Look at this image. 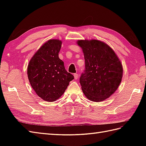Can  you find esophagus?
<instances>
[{"label":"esophagus","instance_id":"1","mask_svg":"<svg viewBox=\"0 0 146 146\" xmlns=\"http://www.w3.org/2000/svg\"><path fill=\"white\" fill-rule=\"evenodd\" d=\"M74 78H75V80L78 79V74H77V73L74 74Z\"/></svg>","mask_w":146,"mask_h":146}]
</instances>
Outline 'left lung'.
Instances as JSON below:
<instances>
[{
    "mask_svg": "<svg viewBox=\"0 0 146 146\" xmlns=\"http://www.w3.org/2000/svg\"><path fill=\"white\" fill-rule=\"evenodd\" d=\"M84 54L85 70L80 78L86 98L102 102L114 94L122 81L123 68L113 50L98 40H78Z\"/></svg>",
    "mask_w": 146,
    "mask_h": 146,
    "instance_id": "left-lung-1",
    "label": "left lung"
}]
</instances>
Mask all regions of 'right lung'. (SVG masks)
Instances as JSON below:
<instances>
[{
    "label": "right lung",
    "mask_w": 146,
    "mask_h": 146,
    "mask_svg": "<svg viewBox=\"0 0 146 146\" xmlns=\"http://www.w3.org/2000/svg\"><path fill=\"white\" fill-rule=\"evenodd\" d=\"M62 42L50 39L45 42L27 66V76L32 88L43 100L54 102L61 97L74 76L65 70L58 56Z\"/></svg>",
    "instance_id": "add662e5"
}]
</instances>
